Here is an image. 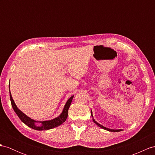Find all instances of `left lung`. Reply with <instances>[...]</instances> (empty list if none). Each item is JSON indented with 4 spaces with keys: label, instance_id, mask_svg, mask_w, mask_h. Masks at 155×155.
<instances>
[{
    "label": "left lung",
    "instance_id": "8db88e82",
    "mask_svg": "<svg viewBox=\"0 0 155 155\" xmlns=\"http://www.w3.org/2000/svg\"><path fill=\"white\" fill-rule=\"evenodd\" d=\"M91 117H92L93 121L94 122V123H95V124H97V125L98 126H99V127H100L101 128H102V129H104V130H107V131H112V132H118V131H122V130H112V129H110V128H108V127H104V126H102L101 124L98 123L97 121H95V120L94 119L93 116V112H92V110H91Z\"/></svg>",
    "mask_w": 155,
    "mask_h": 155
}]
</instances>
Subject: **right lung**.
Listing matches in <instances>:
<instances>
[{
  "mask_svg": "<svg viewBox=\"0 0 155 155\" xmlns=\"http://www.w3.org/2000/svg\"><path fill=\"white\" fill-rule=\"evenodd\" d=\"M9 91H10V99L11 101V104H12V107L14 109V112L16 113V114L19 117V118L21 120L22 122H24L26 126L32 128L33 130H39V131H43V130H48L52 129V128L58 127L61 125L64 122L67 118H68V109L70 107V104L71 103V101H72L74 95L70 97L64 107L63 110L61 114H60L58 117L52 119L50 120H45V121H36L33 119L29 118V116L25 115L23 112H21L20 109H19L16 104H15L14 101L12 99V95H11L10 90V85H9ZM39 123V125H37V124Z\"/></svg>",
  "mask_w": 155,
  "mask_h": 155,
  "instance_id": "1",
  "label": "right lung"
}]
</instances>
